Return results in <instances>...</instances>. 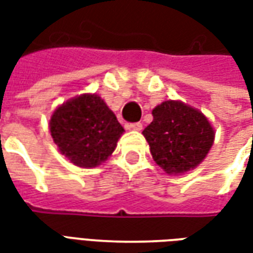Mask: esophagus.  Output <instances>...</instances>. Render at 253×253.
<instances>
[{"label":"esophagus","instance_id":"34e87169","mask_svg":"<svg viewBox=\"0 0 253 253\" xmlns=\"http://www.w3.org/2000/svg\"><path fill=\"white\" fill-rule=\"evenodd\" d=\"M130 128L135 130V131H141L142 130V123L141 122H135V123H130Z\"/></svg>","mask_w":253,"mask_h":253}]
</instances>
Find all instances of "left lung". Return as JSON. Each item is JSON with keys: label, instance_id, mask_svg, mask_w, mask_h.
<instances>
[{"label": "left lung", "instance_id": "1", "mask_svg": "<svg viewBox=\"0 0 253 253\" xmlns=\"http://www.w3.org/2000/svg\"><path fill=\"white\" fill-rule=\"evenodd\" d=\"M153 122L142 134L154 161L167 173H184L205 160L214 142V130L202 112L168 100L153 110Z\"/></svg>", "mask_w": 253, "mask_h": 253}]
</instances>
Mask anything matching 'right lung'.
<instances>
[{
    "label": "right lung",
    "instance_id": "right-lung-1",
    "mask_svg": "<svg viewBox=\"0 0 253 253\" xmlns=\"http://www.w3.org/2000/svg\"><path fill=\"white\" fill-rule=\"evenodd\" d=\"M50 130L61 153L83 168H92L108 159L125 131L97 94H83L58 107Z\"/></svg>",
    "mask_w": 253,
    "mask_h": 253
}]
</instances>
